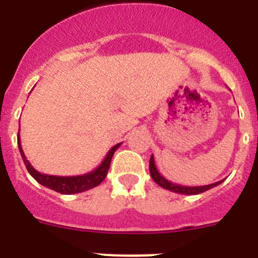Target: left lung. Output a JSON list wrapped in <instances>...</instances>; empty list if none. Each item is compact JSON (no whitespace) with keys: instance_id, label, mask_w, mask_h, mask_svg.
Segmentation results:
<instances>
[{"instance_id":"1","label":"left lung","mask_w":258,"mask_h":258,"mask_svg":"<svg viewBox=\"0 0 258 258\" xmlns=\"http://www.w3.org/2000/svg\"><path fill=\"white\" fill-rule=\"evenodd\" d=\"M150 174H151L152 179L156 182L159 186H161L165 190L173 191V192L177 194H183V195H198V194H202L207 190H211V188L216 187L220 183H222V181H218L216 183H211V184H206V186H182V184H177L173 183V182L168 181L165 177L159 173V170L156 169V165H155V159L154 155H151L150 157Z\"/></svg>"}]
</instances>
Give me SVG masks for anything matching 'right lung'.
I'll return each instance as SVG.
<instances>
[{
    "instance_id": "obj_1",
    "label": "right lung",
    "mask_w": 258,
    "mask_h": 258,
    "mask_svg": "<svg viewBox=\"0 0 258 258\" xmlns=\"http://www.w3.org/2000/svg\"><path fill=\"white\" fill-rule=\"evenodd\" d=\"M121 143H117L109 150L108 154L106 155V157L103 159L99 166H97L94 170L92 172L85 173V174L81 175H71V177H61V175H50V174H44V173H40L38 170H36L33 166L31 165L28 160H27L24 151L22 149V143H20L19 133H18V147H19V152L22 155V159L26 164L27 170L29 172V174L38 182L42 186L47 188H51V190L56 191V192L64 194V195H72V194H79L84 192L86 190H90L93 187H97L98 184L102 183L104 178H106L107 172L109 169V164L112 160V156L115 154L116 150L120 147Z\"/></svg>"
}]
</instances>
